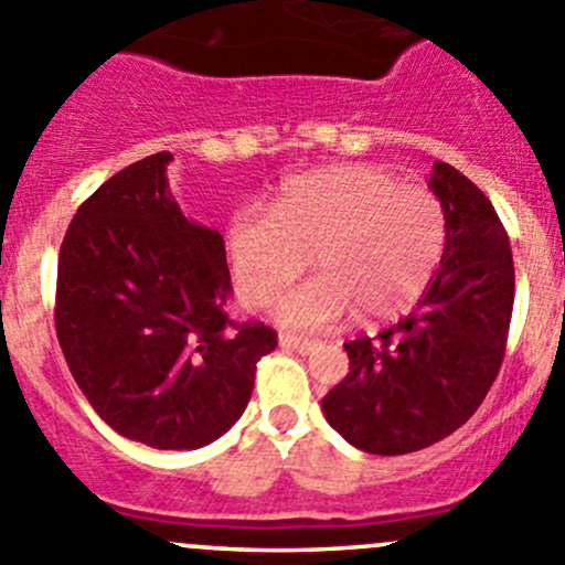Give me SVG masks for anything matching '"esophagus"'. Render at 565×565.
<instances>
[{
	"mask_svg": "<svg viewBox=\"0 0 565 565\" xmlns=\"http://www.w3.org/2000/svg\"><path fill=\"white\" fill-rule=\"evenodd\" d=\"M281 347L300 352V355H309V352H315L319 344H317V341H311V339H300V335L287 333V335H281Z\"/></svg>",
	"mask_w": 565,
	"mask_h": 565,
	"instance_id": "esophagus-1",
	"label": "esophagus"
}]
</instances>
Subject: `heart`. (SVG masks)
I'll return each mask as SVG.
<instances>
[{
    "label": "heart",
    "instance_id": "b5f03b06",
    "mask_svg": "<svg viewBox=\"0 0 565 565\" xmlns=\"http://www.w3.org/2000/svg\"><path fill=\"white\" fill-rule=\"evenodd\" d=\"M446 243L440 199L372 167L295 177L278 191L273 215L241 213L226 230V256L250 306L273 303L315 262L319 276L276 306V317L300 330L350 315L361 324L407 315L435 278Z\"/></svg>",
    "mask_w": 565,
    "mask_h": 565
}]
</instances>
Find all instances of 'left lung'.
Masks as SVG:
<instances>
[{
    "label": "left lung",
    "instance_id": "1",
    "mask_svg": "<svg viewBox=\"0 0 565 565\" xmlns=\"http://www.w3.org/2000/svg\"><path fill=\"white\" fill-rule=\"evenodd\" d=\"M448 243L413 315L347 341L350 372L322 398L328 424L377 457L429 448L470 420L505 355L514 259L492 202L451 163L431 167Z\"/></svg>",
    "mask_w": 565,
    "mask_h": 565
}]
</instances>
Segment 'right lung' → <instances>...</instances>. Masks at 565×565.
Masks as SVG:
<instances>
[{
  "mask_svg": "<svg viewBox=\"0 0 565 565\" xmlns=\"http://www.w3.org/2000/svg\"><path fill=\"white\" fill-rule=\"evenodd\" d=\"M172 152L108 177L60 248L56 339L95 413L128 440L193 451L235 426L276 330L235 322L224 237L185 218Z\"/></svg>",
  "mask_w": 565,
  "mask_h": 565,
  "instance_id": "add662e5",
  "label": "right lung"
}]
</instances>
